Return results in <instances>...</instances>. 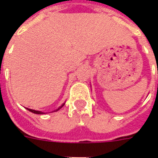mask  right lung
<instances>
[{"label": "right lung", "mask_w": 158, "mask_h": 158, "mask_svg": "<svg viewBox=\"0 0 158 158\" xmlns=\"http://www.w3.org/2000/svg\"><path fill=\"white\" fill-rule=\"evenodd\" d=\"M64 104H65V103H63V104H62V106H59L58 108H57V109H56V110H55V111H54V112H56V111H58V110L61 109V108H62V106H64ZM27 109L29 110V112H31V113H35V114H45V113H43V112H40V111H36V110L29 109V108H27Z\"/></svg>", "instance_id": "1"}]
</instances>
